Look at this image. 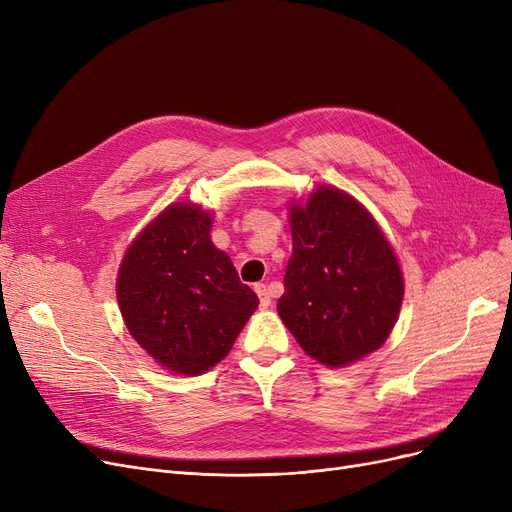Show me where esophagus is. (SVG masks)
Wrapping results in <instances>:
<instances>
[{"label": "esophagus", "instance_id": "1", "mask_svg": "<svg viewBox=\"0 0 512 512\" xmlns=\"http://www.w3.org/2000/svg\"><path fill=\"white\" fill-rule=\"evenodd\" d=\"M255 292H257V297H259V307H261V309H267V307L272 305L270 290H267L265 284H255Z\"/></svg>", "mask_w": 512, "mask_h": 512}]
</instances>
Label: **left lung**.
Wrapping results in <instances>:
<instances>
[{
    "label": "left lung",
    "instance_id": "obj_1",
    "mask_svg": "<svg viewBox=\"0 0 512 512\" xmlns=\"http://www.w3.org/2000/svg\"><path fill=\"white\" fill-rule=\"evenodd\" d=\"M292 257L278 313L305 353L342 367L378 351L402 303V274L371 215L336 188L290 209Z\"/></svg>",
    "mask_w": 512,
    "mask_h": 512
}]
</instances>
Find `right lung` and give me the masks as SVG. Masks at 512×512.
I'll use <instances>...</instances> for the list:
<instances>
[{
  "mask_svg": "<svg viewBox=\"0 0 512 512\" xmlns=\"http://www.w3.org/2000/svg\"><path fill=\"white\" fill-rule=\"evenodd\" d=\"M211 215L176 203L128 249L118 274L126 328L170 371L197 375L220 363L259 305L230 257L211 245Z\"/></svg>",
  "mask_w": 512,
  "mask_h": 512,
  "instance_id": "right-lung-1",
  "label": "right lung"
}]
</instances>
